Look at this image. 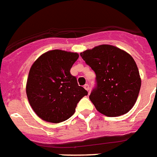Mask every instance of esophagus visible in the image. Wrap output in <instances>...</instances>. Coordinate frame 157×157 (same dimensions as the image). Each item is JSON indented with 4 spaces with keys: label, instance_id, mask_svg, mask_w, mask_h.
<instances>
[{
    "label": "esophagus",
    "instance_id": "34e87169",
    "mask_svg": "<svg viewBox=\"0 0 157 157\" xmlns=\"http://www.w3.org/2000/svg\"><path fill=\"white\" fill-rule=\"evenodd\" d=\"M84 88H85L87 91H89V90H90V86H89L88 84H85V85H84Z\"/></svg>",
    "mask_w": 157,
    "mask_h": 157
}]
</instances>
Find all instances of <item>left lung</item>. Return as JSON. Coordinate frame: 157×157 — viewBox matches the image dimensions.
Returning a JSON list of instances; mask_svg holds the SVG:
<instances>
[{
  "label": "left lung",
  "mask_w": 157,
  "mask_h": 157,
  "mask_svg": "<svg viewBox=\"0 0 157 157\" xmlns=\"http://www.w3.org/2000/svg\"><path fill=\"white\" fill-rule=\"evenodd\" d=\"M96 75L97 86L90 99L99 112L108 117L128 113L139 95L141 78L133 58L111 45H100L80 53Z\"/></svg>",
  "instance_id": "obj_1"
}]
</instances>
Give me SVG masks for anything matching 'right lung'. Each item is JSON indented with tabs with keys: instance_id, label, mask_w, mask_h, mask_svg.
Returning a JSON list of instances; mask_svg holds the SVG:
<instances>
[{
	"instance_id": "obj_1",
	"label": "right lung",
	"mask_w": 157,
	"mask_h": 157,
	"mask_svg": "<svg viewBox=\"0 0 157 157\" xmlns=\"http://www.w3.org/2000/svg\"><path fill=\"white\" fill-rule=\"evenodd\" d=\"M79 55L53 50L33 63L26 82V94L36 115L49 123L63 122L75 112L77 103L87 91L78 86L70 71Z\"/></svg>"
}]
</instances>
